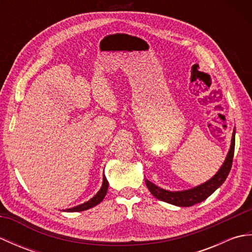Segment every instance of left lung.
Listing matches in <instances>:
<instances>
[{
	"label": "left lung",
	"instance_id": "8db88e82",
	"mask_svg": "<svg viewBox=\"0 0 252 252\" xmlns=\"http://www.w3.org/2000/svg\"><path fill=\"white\" fill-rule=\"evenodd\" d=\"M235 132H236V130L234 129L231 146H229L225 160H224L221 168L219 169L218 172L213 175L210 180H208L205 183L192 187V189H189L172 191L163 189L161 187L154 184L153 182L145 179V183L146 186L148 187L149 191H151L157 199L178 207H190L207 199L209 196L213 194V192L224 183V181L226 180L229 173V171H231L235 148Z\"/></svg>",
	"mask_w": 252,
	"mask_h": 252
}]
</instances>
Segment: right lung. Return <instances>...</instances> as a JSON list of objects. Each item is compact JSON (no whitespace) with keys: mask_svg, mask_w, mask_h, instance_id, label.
<instances>
[{"mask_svg":"<svg viewBox=\"0 0 252 252\" xmlns=\"http://www.w3.org/2000/svg\"><path fill=\"white\" fill-rule=\"evenodd\" d=\"M107 190H108V181H107L106 176L103 175V184H101L100 189L97 192H96V195L94 197L91 198L90 200L81 203V205H78L76 207H72V208H69V209H63V211L80 212V211H84V210H88V209L93 208L96 205H98V203L103 201V199L107 194Z\"/></svg>","mask_w":252,"mask_h":252,"instance_id":"add662e5","label":"right lung"}]
</instances>
